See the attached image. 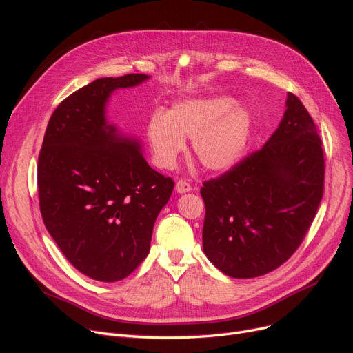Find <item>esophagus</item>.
<instances>
[{
  "label": "esophagus",
  "instance_id": "esophagus-1",
  "mask_svg": "<svg viewBox=\"0 0 353 353\" xmlns=\"http://www.w3.org/2000/svg\"><path fill=\"white\" fill-rule=\"evenodd\" d=\"M175 190H176V193L184 194V193H188V191L191 190V185L187 183L185 179H179L175 185Z\"/></svg>",
  "mask_w": 353,
  "mask_h": 353
}]
</instances>
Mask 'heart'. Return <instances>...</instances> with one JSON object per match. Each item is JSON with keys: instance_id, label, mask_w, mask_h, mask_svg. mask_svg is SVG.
I'll list each match as a JSON object with an SVG mask.
<instances>
[{"instance_id": "1", "label": "heart", "mask_w": 353, "mask_h": 353, "mask_svg": "<svg viewBox=\"0 0 353 353\" xmlns=\"http://www.w3.org/2000/svg\"><path fill=\"white\" fill-rule=\"evenodd\" d=\"M252 114L230 95L185 99L147 123V140L159 168L169 169L191 140V156L208 172L236 166L249 145Z\"/></svg>"}]
</instances>
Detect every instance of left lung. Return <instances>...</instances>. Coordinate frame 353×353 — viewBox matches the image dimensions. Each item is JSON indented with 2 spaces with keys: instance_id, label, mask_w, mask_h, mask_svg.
Wrapping results in <instances>:
<instances>
[{
  "instance_id": "left-lung-1",
  "label": "left lung",
  "mask_w": 353,
  "mask_h": 353,
  "mask_svg": "<svg viewBox=\"0 0 353 353\" xmlns=\"http://www.w3.org/2000/svg\"><path fill=\"white\" fill-rule=\"evenodd\" d=\"M324 153L311 114L288 92L285 112L261 150L203 183V252L232 279H254L301 245L324 193Z\"/></svg>"
}]
</instances>
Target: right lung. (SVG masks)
<instances>
[{
  "instance_id": "obj_1",
  "label": "right lung",
  "mask_w": 353,
  "mask_h": 353,
  "mask_svg": "<svg viewBox=\"0 0 353 353\" xmlns=\"http://www.w3.org/2000/svg\"><path fill=\"white\" fill-rule=\"evenodd\" d=\"M147 79L100 78L70 94L50 117L38 159L46 228L74 268L103 283L126 279L147 258L174 190L172 179L148 166L140 140L105 117L116 90Z\"/></svg>"
}]
</instances>
